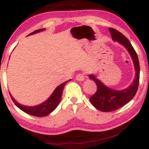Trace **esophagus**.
I'll return each mask as SVG.
<instances>
[{"instance_id": "esophagus-1", "label": "esophagus", "mask_w": 149, "mask_h": 149, "mask_svg": "<svg viewBox=\"0 0 149 149\" xmlns=\"http://www.w3.org/2000/svg\"><path fill=\"white\" fill-rule=\"evenodd\" d=\"M76 79L78 80V81H83L85 79V78H84V76H83V74H78L76 76Z\"/></svg>"}]
</instances>
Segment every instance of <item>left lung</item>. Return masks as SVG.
Instances as JSON below:
<instances>
[{"label":"left lung","instance_id":"left-lung-1","mask_svg":"<svg viewBox=\"0 0 149 149\" xmlns=\"http://www.w3.org/2000/svg\"><path fill=\"white\" fill-rule=\"evenodd\" d=\"M113 41H117L125 47L130 54L134 63L135 77L129 87L124 90H116L105 85L96 75L90 74L89 78L94 80L97 85V90L94 95L90 97V102L97 109L104 112L113 111L127 104L132 100L137 91L139 82L140 66L137 54L133 48L129 40L123 34L114 29L109 28Z\"/></svg>","mask_w":149,"mask_h":149}]
</instances>
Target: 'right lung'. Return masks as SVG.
<instances>
[{
    "instance_id": "obj_1",
    "label": "right lung",
    "mask_w": 149,
    "mask_h": 149,
    "mask_svg": "<svg viewBox=\"0 0 149 149\" xmlns=\"http://www.w3.org/2000/svg\"><path fill=\"white\" fill-rule=\"evenodd\" d=\"M44 30H45V29H40L36 30L35 31L32 32V33L29 34L28 36L39 33V32L42 31ZM70 80H67V81L64 82L62 84L57 86V88H55V90H54V92L52 93V95H51L49 98L47 99V100H45V102L38 104V105L33 106V107H29V106L22 105V104H19L18 102L13 98V97L12 96L11 94L10 93V95L15 105H16L19 109H20L22 111H23L24 112H25L26 113L29 114L31 116H36V117H45V116L49 115L50 113H52L53 111L57 107V106L59 105V102H60L61 101V96H62V92L63 90H64V87L68 82L70 81Z\"/></svg>"
}]
</instances>
